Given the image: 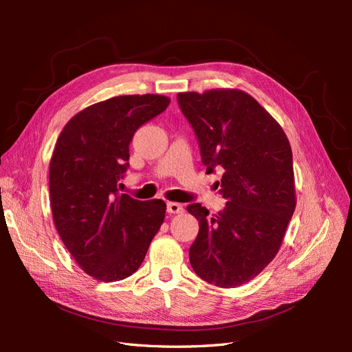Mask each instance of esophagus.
Instances as JSON below:
<instances>
[{"label": "esophagus", "instance_id": "obj_1", "mask_svg": "<svg viewBox=\"0 0 352 352\" xmlns=\"http://www.w3.org/2000/svg\"><path fill=\"white\" fill-rule=\"evenodd\" d=\"M167 212L168 214H179V212H184V207L179 202H167Z\"/></svg>", "mask_w": 352, "mask_h": 352}]
</instances>
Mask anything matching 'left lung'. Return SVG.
<instances>
[{"label":"left lung","mask_w":352,"mask_h":352,"mask_svg":"<svg viewBox=\"0 0 352 352\" xmlns=\"http://www.w3.org/2000/svg\"><path fill=\"white\" fill-rule=\"evenodd\" d=\"M207 173L220 168L217 214L188 206L199 223L189 261L202 280L235 287L252 280L278 254L295 206L292 150L273 117L239 89L177 94Z\"/></svg>","instance_id":"8db88e82"}]
</instances>
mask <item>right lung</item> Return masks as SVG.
Instances as JSON below:
<instances>
[{
  "mask_svg": "<svg viewBox=\"0 0 352 352\" xmlns=\"http://www.w3.org/2000/svg\"><path fill=\"white\" fill-rule=\"evenodd\" d=\"M163 95H122L89 105L63 127L50 162L54 225L80 269L101 282L129 278L163 225L166 202L119 194L129 144L163 113Z\"/></svg>",
  "mask_w": 352,
  "mask_h": 352,
  "instance_id": "1",
  "label": "right lung"
}]
</instances>
